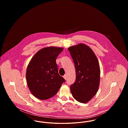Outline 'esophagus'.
<instances>
[{
	"instance_id": "1",
	"label": "esophagus",
	"mask_w": 128,
	"mask_h": 128,
	"mask_svg": "<svg viewBox=\"0 0 128 128\" xmlns=\"http://www.w3.org/2000/svg\"><path fill=\"white\" fill-rule=\"evenodd\" d=\"M63 78H64V79H67V75L66 74H65L64 76H63Z\"/></svg>"
}]
</instances>
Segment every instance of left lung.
Here are the masks:
<instances>
[{"mask_svg": "<svg viewBox=\"0 0 128 128\" xmlns=\"http://www.w3.org/2000/svg\"><path fill=\"white\" fill-rule=\"evenodd\" d=\"M76 70V81L70 86L73 98L82 103L88 102L96 95L100 84V69L96 56L84 44L68 48Z\"/></svg>", "mask_w": 128, "mask_h": 128, "instance_id": "obj_1", "label": "left lung"}]
</instances>
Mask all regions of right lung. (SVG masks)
<instances>
[{"instance_id": "1", "label": "right lung", "mask_w": 128, "mask_h": 128, "mask_svg": "<svg viewBox=\"0 0 128 128\" xmlns=\"http://www.w3.org/2000/svg\"><path fill=\"white\" fill-rule=\"evenodd\" d=\"M63 48L55 46L39 50L27 68V84L31 93L40 100L54 96L65 79L58 72L56 59Z\"/></svg>"}]
</instances>
